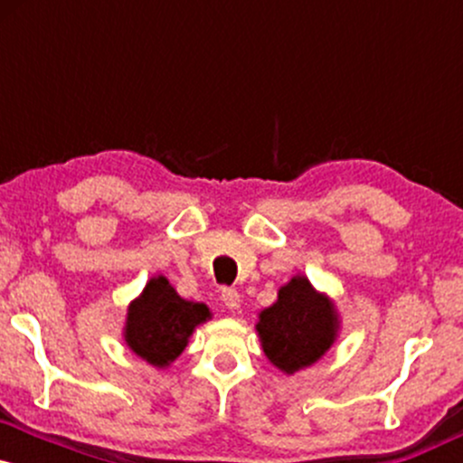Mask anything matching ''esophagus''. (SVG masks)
Returning a JSON list of instances; mask_svg holds the SVG:
<instances>
[{
    "instance_id": "esophagus-1",
    "label": "esophagus",
    "mask_w": 463,
    "mask_h": 463,
    "mask_svg": "<svg viewBox=\"0 0 463 463\" xmlns=\"http://www.w3.org/2000/svg\"><path fill=\"white\" fill-rule=\"evenodd\" d=\"M222 300H224V305H226V309H231V311H237L239 307H241V296H239V291L237 289H222Z\"/></svg>"
}]
</instances>
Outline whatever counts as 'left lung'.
I'll return each mask as SVG.
<instances>
[{
	"mask_svg": "<svg viewBox=\"0 0 463 463\" xmlns=\"http://www.w3.org/2000/svg\"><path fill=\"white\" fill-rule=\"evenodd\" d=\"M254 328L269 364L296 374L331 350L342 320L331 296L317 291L305 274H296L280 287L274 305L259 313Z\"/></svg>",
	"mask_w": 463,
	"mask_h": 463,
	"instance_id": "1",
	"label": "left lung"
}]
</instances>
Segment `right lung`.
Masks as SVG:
<instances>
[{
  "label": "right lung",
  "instance_id": "1",
  "mask_svg": "<svg viewBox=\"0 0 463 463\" xmlns=\"http://www.w3.org/2000/svg\"><path fill=\"white\" fill-rule=\"evenodd\" d=\"M213 317L204 302L184 300L165 276H152L128 305L124 342L137 357L165 370L187 348L200 324Z\"/></svg>",
  "mask_w": 463,
  "mask_h": 463
}]
</instances>
